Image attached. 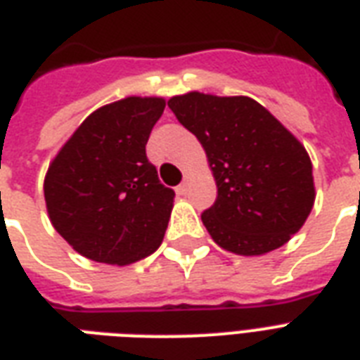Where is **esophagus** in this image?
<instances>
[{
  "label": "esophagus",
  "mask_w": 360,
  "mask_h": 360,
  "mask_svg": "<svg viewBox=\"0 0 360 360\" xmlns=\"http://www.w3.org/2000/svg\"><path fill=\"white\" fill-rule=\"evenodd\" d=\"M186 191H188V177H185V181L177 186V194H186Z\"/></svg>",
  "instance_id": "esophagus-1"
}]
</instances>
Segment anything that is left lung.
I'll return each instance as SVG.
<instances>
[{
	"label": "left lung",
	"instance_id": "obj_1",
	"mask_svg": "<svg viewBox=\"0 0 360 360\" xmlns=\"http://www.w3.org/2000/svg\"><path fill=\"white\" fill-rule=\"evenodd\" d=\"M168 107L198 137L215 177L217 200L202 223L217 245L243 257L285 245L315 202L304 145L247 96L186 92Z\"/></svg>",
	"mask_w": 360,
	"mask_h": 360
}]
</instances>
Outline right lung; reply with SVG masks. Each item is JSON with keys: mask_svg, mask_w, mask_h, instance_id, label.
Listing matches in <instances>:
<instances>
[{"mask_svg": "<svg viewBox=\"0 0 360 360\" xmlns=\"http://www.w3.org/2000/svg\"><path fill=\"white\" fill-rule=\"evenodd\" d=\"M164 107V98L130 96L96 109L46 169L49 219L82 257L126 266L160 247L175 192L145 145Z\"/></svg>", "mask_w": 360, "mask_h": 360, "instance_id": "add662e5", "label": "right lung"}]
</instances>
